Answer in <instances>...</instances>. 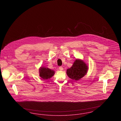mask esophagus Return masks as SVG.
Masks as SVG:
<instances>
[{
  "label": "esophagus",
  "mask_w": 121,
  "mask_h": 121,
  "mask_svg": "<svg viewBox=\"0 0 121 121\" xmlns=\"http://www.w3.org/2000/svg\"><path fill=\"white\" fill-rule=\"evenodd\" d=\"M59 69L60 71H62V70H63V68L62 67L60 66V67H59Z\"/></svg>",
  "instance_id": "34e87169"
}]
</instances>
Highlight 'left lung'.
<instances>
[{"instance_id": "1", "label": "left lung", "mask_w": 121, "mask_h": 121, "mask_svg": "<svg viewBox=\"0 0 121 121\" xmlns=\"http://www.w3.org/2000/svg\"><path fill=\"white\" fill-rule=\"evenodd\" d=\"M88 66L82 60L76 59L73 66L67 70V74L71 79L78 80L86 75Z\"/></svg>"}]
</instances>
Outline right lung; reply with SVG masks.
<instances>
[{"instance_id": "right-lung-1", "label": "right lung", "mask_w": 121, "mask_h": 121, "mask_svg": "<svg viewBox=\"0 0 121 121\" xmlns=\"http://www.w3.org/2000/svg\"><path fill=\"white\" fill-rule=\"evenodd\" d=\"M39 70V76L44 80L50 78L55 73L54 71L45 67H41Z\"/></svg>"}]
</instances>
